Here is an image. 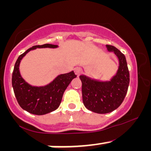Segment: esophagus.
<instances>
[{"mask_svg": "<svg viewBox=\"0 0 151 151\" xmlns=\"http://www.w3.org/2000/svg\"><path fill=\"white\" fill-rule=\"evenodd\" d=\"M74 72H75V74H77V75H80L82 73V68H80V67H76V68H74Z\"/></svg>", "mask_w": 151, "mask_h": 151, "instance_id": "34e87169", "label": "esophagus"}]
</instances>
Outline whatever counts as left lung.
<instances>
[{"label": "left lung", "instance_id": "8db88e82", "mask_svg": "<svg viewBox=\"0 0 151 151\" xmlns=\"http://www.w3.org/2000/svg\"><path fill=\"white\" fill-rule=\"evenodd\" d=\"M106 47L108 51L113 52L119 60L118 71L110 81L101 82L85 75L80 76L83 104L88 109L99 114L112 112L122 104L130 80L124 55L114 46L106 45Z\"/></svg>", "mask_w": 151, "mask_h": 151}]
</instances>
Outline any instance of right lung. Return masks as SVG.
Returning a JSON list of instances; mask_svg holds the SVG:
<instances>
[{
  "label": "right lung",
  "mask_w": 151,
  "mask_h": 151,
  "mask_svg": "<svg viewBox=\"0 0 151 151\" xmlns=\"http://www.w3.org/2000/svg\"><path fill=\"white\" fill-rule=\"evenodd\" d=\"M56 48L58 45L45 44L33 46L19 56L12 73V87L19 106L33 115H42L55 110L60 106L65 90L71 80L77 77L74 71L60 74L50 84L42 87L32 86L24 80L19 73V66L22 58L36 48Z\"/></svg>",
  "instance_id": "obj_1"
}]
</instances>
